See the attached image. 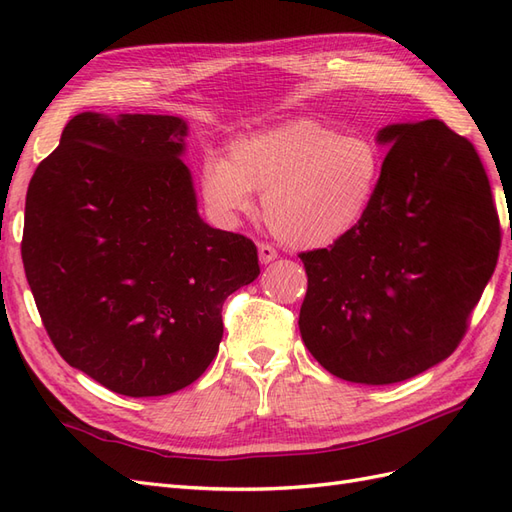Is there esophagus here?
Wrapping results in <instances>:
<instances>
[{"mask_svg":"<svg viewBox=\"0 0 512 512\" xmlns=\"http://www.w3.org/2000/svg\"><path fill=\"white\" fill-rule=\"evenodd\" d=\"M258 258H260V262H271V260H275L277 258V252H275V247L273 245H269V243H258Z\"/></svg>","mask_w":512,"mask_h":512,"instance_id":"34e87169","label":"esophagus"}]
</instances>
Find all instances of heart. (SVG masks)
I'll list each match as a JSON object with an SVG mask.
<instances>
[{
  "label": "heart",
  "mask_w": 512,
  "mask_h": 512,
  "mask_svg": "<svg viewBox=\"0 0 512 512\" xmlns=\"http://www.w3.org/2000/svg\"><path fill=\"white\" fill-rule=\"evenodd\" d=\"M380 177L382 153L374 141L301 119L239 138L228 160L207 158L200 188L220 218L250 211V192H258L262 220L277 239L320 247L359 224Z\"/></svg>",
  "instance_id": "1"
}]
</instances>
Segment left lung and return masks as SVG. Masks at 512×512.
I'll use <instances>...</instances> for the list:
<instances>
[{"mask_svg": "<svg viewBox=\"0 0 512 512\" xmlns=\"http://www.w3.org/2000/svg\"><path fill=\"white\" fill-rule=\"evenodd\" d=\"M374 198L350 232L301 252L299 329L333 376L393 384L451 356L500 254V220L474 145L438 119L380 130Z\"/></svg>", "mask_w": 512, "mask_h": 512, "instance_id": "1", "label": "left lung"}]
</instances>
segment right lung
Here are the masks:
<instances>
[{
	"label": "right lung",
	"instance_id": "obj_1",
	"mask_svg": "<svg viewBox=\"0 0 512 512\" xmlns=\"http://www.w3.org/2000/svg\"><path fill=\"white\" fill-rule=\"evenodd\" d=\"M170 115L81 113L29 181L21 254L64 361L126 397L175 393L218 354L228 294L252 284V239L196 211Z\"/></svg>",
	"mask_w": 512,
	"mask_h": 512
}]
</instances>
